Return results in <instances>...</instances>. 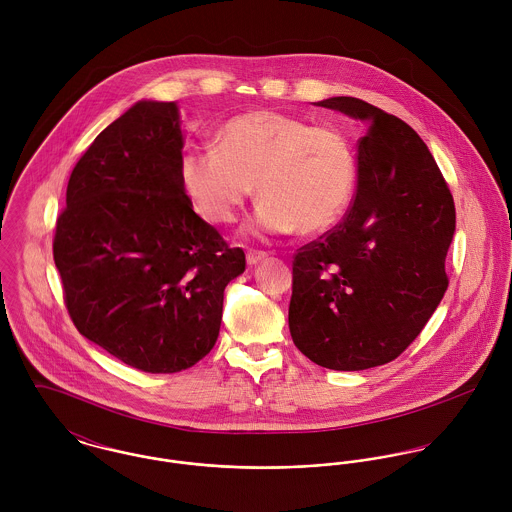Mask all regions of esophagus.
Instances as JSON below:
<instances>
[{"mask_svg": "<svg viewBox=\"0 0 512 512\" xmlns=\"http://www.w3.org/2000/svg\"><path fill=\"white\" fill-rule=\"evenodd\" d=\"M264 258H268V252H262V250H248V252H246V262H248L250 266L262 262Z\"/></svg>", "mask_w": 512, "mask_h": 512, "instance_id": "obj_1", "label": "esophagus"}]
</instances>
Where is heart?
<instances>
[{
	"label": "heart",
	"instance_id": "heart-1",
	"mask_svg": "<svg viewBox=\"0 0 512 512\" xmlns=\"http://www.w3.org/2000/svg\"><path fill=\"white\" fill-rule=\"evenodd\" d=\"M181 185L211 224L234 222L258 187L264 197L252 228L268 234H317L341 219L357 187V147L349 134L274 110L230 118L217 146L179 159Z\"/></svg>",
	"mask_w": 512,
	"mask_h": 512
}]
</instances>
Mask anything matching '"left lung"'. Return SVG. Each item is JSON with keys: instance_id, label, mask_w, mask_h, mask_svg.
Here are the masks:
<instances>
[{"instance_id": "left-lung-1", "label": "left lung", "mask_w": 512, "mask_h": 512, "mask_svg": "<svg viewBox=\"0 0 512 512\" xmlns=\"http://www.w3.org/2000/svg\"><path fill=\"white\" fill-rule=\"evenodd\" d=\"M365 124L343 220L293 256L290 333L315 365L365 370L400 357L447 290L455 205L424 140L353 96L317 102Z\"/></svg>"}]
</instances>
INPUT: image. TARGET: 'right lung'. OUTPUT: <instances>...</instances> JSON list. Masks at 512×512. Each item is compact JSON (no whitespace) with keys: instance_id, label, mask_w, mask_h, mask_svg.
I'll use <instances>...</instances> for the list:
<instances>
[{"instance_id":"obj_1","label":"right lung","mask_w":512,"mask_h":512,"mask_svg":"<svg viewBox=\"0 0 512 512\" xmlns=\"http://www.w3.org/2000/svg\"><path fill=\"white\" fill-rule=\"evenodd\" d=\"M175 102H138L76 161L53 258L74 327L126 365L171 374L215 347L242 248L193 211Z\"/></svg>"}]
</instances>
